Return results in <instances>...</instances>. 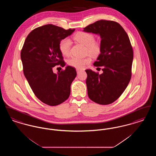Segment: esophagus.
I'll list each match as a JSON object with an SVG mask.
<instances>
[{"mask_svg": "<svg viewBox=\"0 0 156 156\" xmlns=\"http://www.w3.org/2000/svg\"><path fill=\"white\" fill-rule=\"evenodd\" d=\"M76 72H77V74H79L80 72H81V70L79 69H76Z\"/></svg>", "mask_w": 156, "mask_h": 156, "instance_id": "esophagus-1", "label": "esophagus"}]
</instances>
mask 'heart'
I'll use <instances>...</instances> for the list:
<instances>
[{
	"mask_svg": "<svg viewBox=\"0 0 156 156\" xmlns=\"http://www.w3.org/2000/svg\"><path fill=\"white\" fill-rule=\"evenodd\" d=\"M74 38L75 40L86 47L87 52L90 55L97 56L101 52V43L95 40V36L92 33L87 31H79L75 34ZM71 40L68 38H65L59 42V51L63 55L68 57L71 54ZM90 62L91 58L89 57L85 58L73 57L68 60V64L71 67L81 69L87 67Z\"/></svg>",
	"mask_w": 156,
	"mask_h": 156,
	"instance_id": "obj_1",
	"label": "heart"
}]
</instances>
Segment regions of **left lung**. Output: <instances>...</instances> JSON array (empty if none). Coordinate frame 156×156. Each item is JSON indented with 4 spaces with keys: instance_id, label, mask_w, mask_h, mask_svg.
I'll return each mask as SVG.
<instances>
[{
    "instance_id": "left-lung-1",
    "label": "left lung",
    "mask_w": 156,
    "mask_h": 156,
    "mask_svg": "<svg viewBox=\"0 0 156 156\" xmlns=\"http://www.w3.org/2000/svg\"><path fill=\"white\" fill-rule=\"evenodd\" d=\"M83 31L99 34L102 45L94 66L102 67L103 73L85 70L88 95L97 104H112L123 94L131 79L133 51L129 38L118 23L111 20H98Z\"/></svg>"
}]
</instances>
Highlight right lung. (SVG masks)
<instances>
[{
    "label": "right lung",
    "mask_w": 156,
    "mask_h": 156,
    "mask_svg": "<svg viewBox=\"0 0 156 156\" xmlns=\"http://www.w3.org/2000/svg\"><path fill=\"white\" fill-rule=\"evenodd\" d=\"M75 29L47 24L32 30L21 51L23 73L34 95L42 102L57 106L69 97L71 85L76 76L74 68L53 73L56 66H66L59 49L60 41Z\"/></svg>",
    "instance_id": "right-lung-1"
}]
</instances>
